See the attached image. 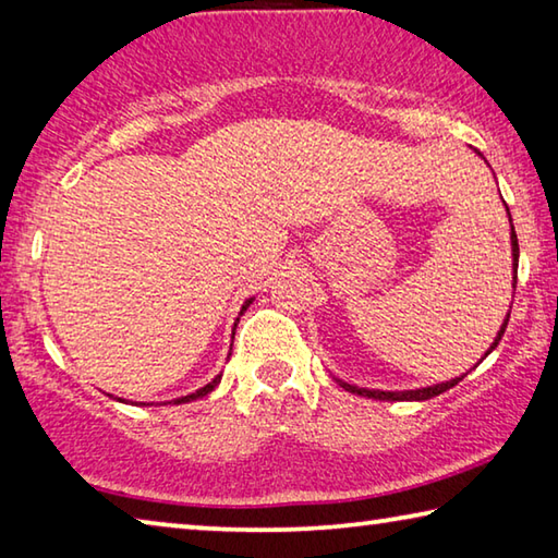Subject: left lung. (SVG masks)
Here are the masks:
<instances>
[{
  "label": "left lung",
  "instance_id": "left-lung-1",
  "mask_svg": "<svg viewBox=\"0 0 558 558\" xmlns=\"http://www.w3.org/2000/svg\"><path fill=\"white\" fill-rule=\"evenodd\" d=\"M507 211H509V209H507ZM512 258H514V263H512V266H514V288H517L519 243H517L514 226H512ZM507 323H509V315H507V319H505L502 329H499V332H497V339L493 342V347H489V352H493V349L499 344V339H502L505 329H507ZM458 381H462V376H458V379H450V381H446V384H436V386H428V389H415V391H369V389H359V386L344 384V381H339V384H342V389H347V391L359 393V396H369V399H379V401H426V399H433V396H438V393H442V391L452 389V386H456Z\"/></svg>",
  "mask_w": 558,
  "mask_h": 558
}]
</instances>
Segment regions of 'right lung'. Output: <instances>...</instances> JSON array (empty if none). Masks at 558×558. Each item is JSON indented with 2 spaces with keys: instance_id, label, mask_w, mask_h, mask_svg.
I'll return each mask as SVG.
<instances>
[{
  "instance_id": "obj_1",
  "label": "right lung",
  "mask_w": 558,
  "mask_h": 558,
  "mask_svg": "<svg viewBox=\"0 0 558 558\" xmlns=\"http://www.w3.org/2000/svg\"><path fill=\"white\" fill-rule=\"evenodd\" d=\"M251 302H253V298H251V300H245V305H243V310H248V305H251ZM243 310H241V313H243ZM219 381H221V376H216V379H214L211 384H206V386H204V389H199V391H196V393H189V396H182V399H177L174 403H186V401L202 399V396H206V393H211V391L216 389V386H219Z\"/></svg>"
}]
</instances>
